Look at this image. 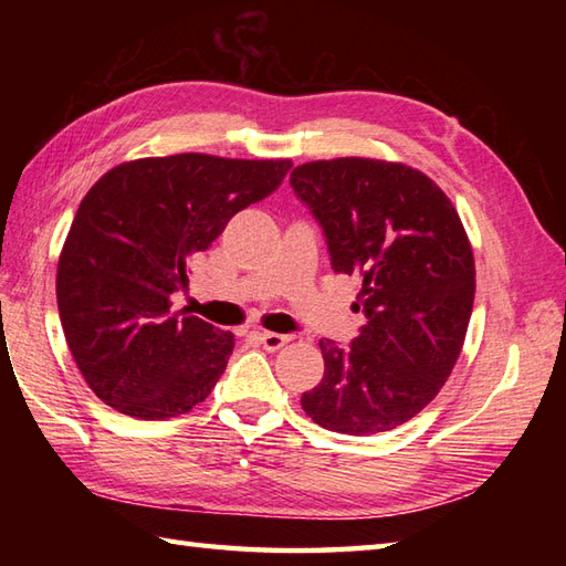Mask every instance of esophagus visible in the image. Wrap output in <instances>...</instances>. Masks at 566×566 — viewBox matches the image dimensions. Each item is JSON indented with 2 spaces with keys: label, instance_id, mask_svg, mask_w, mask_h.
<instances>
[{
  "label": "esophagus",
  "instance_id": "34e87169",
  "mask_svg": "<svg viewBox=\"0 0 566 566\" xmlns=\"http://www.w3.org/2000/svg\"><path fill=\"white\" fill-rule=\"evenodd\" d=\"M258 340L262 343L264 350L276 353V350H282V347H284L286 343H290L292 338H290V335H282V333H270V331H262V333H258Z\"/></svg>",
  "mask_w": 566,
  "mask_h": 566
}]
</instances>
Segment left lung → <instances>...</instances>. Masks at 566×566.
<instances>
[{
    "mask_svg": "<svg viewBox=\"0 0 566 566\" xmlns=\"http://www.w3.org/2000/svg\"><path fill=\"white\" fill-rule=\"evenodd\" d=\"M290 182L323 226L333 270L363 282L367 314L347 350L318 343L326 371L302 408L345 436L399 428L436 399L467 338L476 270L460 213L403 163L314 160Z\"/></svg>",
    "mask_w": 566,
    "mask_h": 566,
    "instance_id": "obj_1",
    "label": "left lung"
}]
</instances>
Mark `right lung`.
I'll use <instances>...</instances> for the list:
<instances>
[{"mask_svg": "<svg viewBox=\"0 0 566 566\" xmlns=\"http://www.w3.org/2000/svg\"><path fill=\"white\" fill-rule=\"evenodd\" d=\"M292 160L207 153L138 158L104 172L80 201L57 258L55 292L72 359L118 413L191 411L223 375L233 333L172 314L189 262L238 211L282 185Z\"/></svg>", "mask_w": 566, "mask_h": 566, "instance_id": "1", "label": "right lung"}]
</instances>
